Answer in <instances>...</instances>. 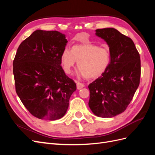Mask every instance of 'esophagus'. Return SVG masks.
I'll list each match as a JSON object with an SVG mask.
<instances>
[{
  "instance_id": "1",
  "label": "esophagus",
  "mask_w": 155,
  "mask_h": 155,
  "mask_svg": "<svg viewBox=\"0 0 155 155\" xmlns=\"http://www.w3.org/2000/svg\"><path fill=\"white\" fill-rule=\"evenodd\" d=\"M84 87H85V85H84L83 83H81L80 82L77 83V89H78V90H80V89H81Z\"/></svg>"
}]
</instances>
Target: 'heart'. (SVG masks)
Instances as JSON below:
<instances>
[{"label":"heart","instance_id":"heart-1","mask_svg":"<svg viewBox=\"0 0 155 155\" xmlns=\"http://www.w3.org/2000/svg\"><path fill=\"white\" fill-rule=\"evenodd\" d=\"M76 61L79 75L87 79L96 78L109 67L110 50L92 43L74 45L71 51L68 48L64 49L61 55V64L65 73L69 74L72 72Z\"/></svg>","mask_w":155,"mask_h":155}]
</instances>
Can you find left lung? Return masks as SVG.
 Masks as SVG:
<instances>
[{
  "label": "left lung",
  "mask_w": 155,
  "mask_h": 155,
  "mask_svg": "<svg viewBox=\"0 0 155 155\" xmlns=\"http://www.w3.org/2000/svg\"><path fill=\"white\" fill-rule=\"evenodd\" d=\"M109 47L110 63L88 85V106L96 116L112 118L125 111L140 84V54L133 40L113 28L96 30Z\"/></svg>",
  "instance_id": "1"
}]
</instances>
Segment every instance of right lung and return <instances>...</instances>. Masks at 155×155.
I'll use <instances>...</instances> for the list:
<instances>
[{
    "mask_svg": "<svg viewBox=\"0 0 155 155\" xmlns=\"http://www.w3.org/2000/svg\"><path fill=\"white\" fill-rule=\"evenodd\" d=\"M67 42L65 35L58 31L37 30L17 49L13 62L16 92L37 118H61L76 90V83L61 66V55Z\"/></svg>",
    "mask_w": 155,
    "mask_h": 155,
    "instance_id": "add662e5",
    "label": "right lung"
}]
</instances>
